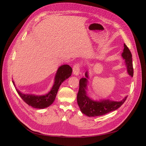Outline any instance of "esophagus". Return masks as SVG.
<instances>
[{"label": "esophagus", "instance_id": "obj_1", "mask_svg": "<svg viewBox=\"0 0 146 146\" xmlns=\"http://www.w3.org/2000/svg\"><path fill=\"white\" fill-rule=\"evenodd\" d=\"M80 63L75 64L73 67V74L76 76L79 75L80 73Z\"/></svg>", "mask_w": 146, "mask_h": 146}]
</instances>
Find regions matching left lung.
I'll return each mask as SVG.
<instances>
[{"label":"left lung","mask_w":146,"mask_h":146,"mask_svg":"<svg viewBox=\"0 0 146 146\" xmlns=\"http://www.w3.org/2000/svg\"><path fill=\"white\" fill-rule=\"evenodd\" d=\"M124 50L122 57L125 60V65L127 67L128 74L133 76V66L132 61V54L127 46L124 44ZM86 78H83L79 81V89L77 95V101L82 112L88 117H97L104 115L111 111H115L126 101V96L122 101H111L110 100H104L101 101H95L90 99L86 94V86L88 78V72L85 73Z\"/></svg>","instance_id":"left-lung-1"}]
</instances>
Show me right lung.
Listing matches in <instances>:
<instances>
[{"label": "right lung", "instance_id": "right-lung-1", "mask_svg": "<svg viewBox=\"0 0 146 146\" xmlns=\"http://www.w3.org/2000/svg\"><path fill=\"white\" fill-rule=\"evenodd\" d=\"M72 68L69 65L60 66L56 73L54 84L48 94L43 96L22 94L18 89L17 91L21 98L26 104L35 108L42 109L48 107L54 101L61 84L72 75ZM15 86V85H14Z\"/></svg>", "mask_w": 146, "mask_h": 146}]
</instances>
